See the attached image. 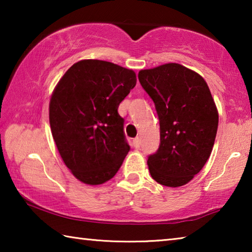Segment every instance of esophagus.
Instances as JSON below:
<instances>
[{"mask_svg":"<svg viewBox=\"0 0 252 252\" xmlns=\"http://www.w3.org/2000/svg\"><path fill=\"white\" fill-rule=\"evenodd\" d=\"M140 144H141V141H140L139 138L133 139V146H134V148H139Z\"/></svg>","mask_w":252,"mask_h":252,"instance_id":"34e87169","label":"esophagus"}]
</instances>
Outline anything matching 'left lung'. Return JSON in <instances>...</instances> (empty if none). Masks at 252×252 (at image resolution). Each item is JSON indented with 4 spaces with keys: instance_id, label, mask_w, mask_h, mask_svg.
I'll list each match as a JSON object with an SVG mask.
<instances>
[{
    "instance_id": "1",
    "label": "left lung",
    "mask_w": 252,
    "mask_h": 252,
    "mask_svg": "<svg viewBox=\"0 0 252 252\" xmlns=\"http://www.w3.org/2000/svg\"><path fill=\"white\" fill-rule=\"evenodd\" d=\"M139 81L160 122V146L148 157L149 171L165 187L192 180L211 155L219 116L206 81L178 63L141 70Z\"/></svg>"
}]
</instances>
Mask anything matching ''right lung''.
<instances>
[{"label":"right lung","mask_w":252,"mask_h":252,"mask_svg":"<svg viewBox=\"0 0 252 252\" xmlns=\"http://www.w3.org/2000/svg\"><path fill=\"white\" fill-rule=\"evenodd\" d=\"M132 70L82 60L67 70L50 101V126L63 162L81 182L101 185L116 176L130 146L119 104L135 87Z\"/></svg>","instance_id":"1"}]
</instances>
